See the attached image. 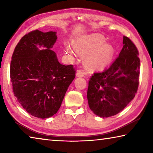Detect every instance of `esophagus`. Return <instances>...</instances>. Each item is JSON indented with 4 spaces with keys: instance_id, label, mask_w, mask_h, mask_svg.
Returning <instances> with one entry per match:
<instances>
[{
    "instance_id": "esophagus-1",
    "label": "esophagus",
    "mask_w": 153,
    "mask_h": 153,
    "mask_svg": "<svg viewBox=\"0 0 153 153\" xmlns=\"http://www.w3.org/2000/svg\"><path fill=\"white\" fill-rule=\"evenodd\" d=\"M84 76V71L82 69H78L76 72V76L77 77H83Z\"/></svg>"
}]
</instances>
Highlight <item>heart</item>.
<instances>
[{
	"instance_id": "b5f03b06",
	"label": "heart",
	"mask_w": 153,
	"mask_h": 153,
	"mask_svg": "<svg viewBox=\"0 0 153 153\" xmlns=\"http://www.w3.org/2000/svg\"><path fill=\"white\" fill-rule=\"evenodd\" d=\"M104 38L99 34H92L83 36L74 44V47L77 53L82 55L88 54L85 63L88 68L92 70L102 69L107 65L112 58L113 50L108 44H102ZM66 52L74 55V52L67 46Z\"/></svg>"
}]
</instances>
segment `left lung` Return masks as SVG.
<instances>
[{
  "label": "left lung",
  "instance_id": "left-lung-1",
  "mask_svg": "<svg viewBox=\"0 0 153 153\" xmlns=\"http://www.w3.org/2000/svg\"><path fill=\"white\" fill-rule=\"evenodd\" d=\"M123 46L108 69L94 73L87 91L89 107L101 117L115 115L135 97L139 85L138 51L128 37L123 36Z\"/></svg>",
  "mask_w": 153,
  "mask_h": 153
}]
</instances>
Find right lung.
Here are the masks:
<instances>
[{
  "instance_id": "add662e5",
  "label": "right lung",
  "mask_w": 153,
  "mask_h": 153,
  "mask_svg": "<svg viewBox=\"0 0 153 153\" xmlns=\"http://www.w3.org/2000/svg\"><path fill=\"white\" fill-rule=\"evenodd\" d=\"M55 32L33 30L15 46L10 65L15 97L28 113L45 119L57 113L69 85L76 77L73 65L61 64L51 50ZM46 48L40 50L38 48Z\"/></svg>"
}]
</instances>
